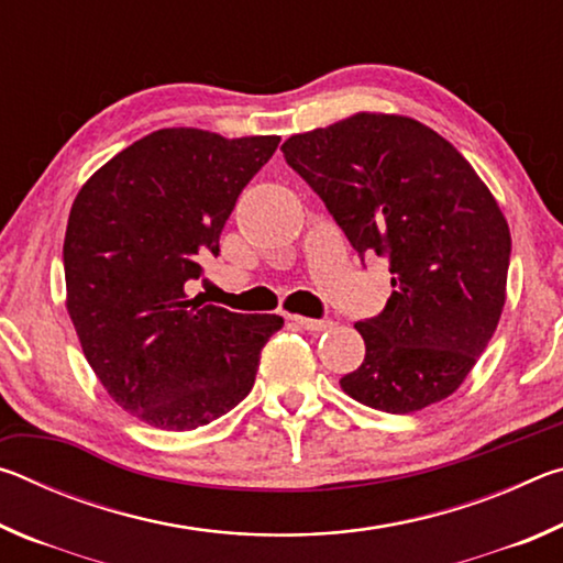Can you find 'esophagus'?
I'll use <instances>...</instances> for the list:
<instances>
[{
  "mask_svg": "<svg viewBox=\"0 0 563 563\" xmlns=\"http://www.w3.org/2000/svg\"><path fill=\"white\" fill-rule=\"evenodd\" d=\"M290 320H295V325H300L302 330H310V332L332 328V320H316V318H302V316H290Z\"/></svg>",
  "mask_w": 563,
  "mask_h": 563,
  "instance_id": "34e87169",
  "label": "esophagus"
}]
</instances>
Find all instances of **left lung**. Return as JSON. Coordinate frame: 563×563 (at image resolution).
Listing matches in <instances>:
<instances>
[{
  "instance_id": "left-lung-1",
  "label": "left lung",
  "mask_w": 563,
  "mask_h": 563,
  "mask_svg": "<svg viewBox=\"0 0 563 563\" xmlns=\"http://www.w3.org/2000/svg\"><path fill=\"white\" fill-rule=\"evenodd\" d=\"M360 255L389 261L393 295L355 322L362 365L340 379L357 402L407 415L472 373L507 300L509 223L450 141L399 113L360 111L283 144Z\"/></svg>"
}]
</instances>
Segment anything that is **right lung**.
Masks as SVG:
<instances>
[{"label": "right lung", "mask_w": 563, "mask_h": 563, "mask_svg": "<svg viewBox=\"0 0 563 563\" xmlns=\"http://www.w3.org/2000/svg\"><path fill=\"white\" fill-rule=\"evenodd\" d=\"M280 136L158 129L76 194L64 238L66 312L113 402L156 430L213 422L251 393L280 316L186 295Z\"/></svg>", "instance_id": "1"}]
</instances>
